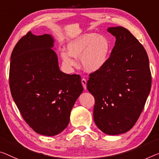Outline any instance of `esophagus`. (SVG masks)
Instances as JSON below:
<instances>
[{
    "mask_svg": "<svg viewBox=\"0 0 159 159\" xmlns=\"http://www.w3.org/2000/svg\"><path fill=\"white\" fill-rule=\"evenodd\" d=\"M81 82H82L83 88H84V89H87V80L85 79H82Z\"/></svg>",
    "mask_w": 159,
    "mask_h": 159,
    "instance_id": "obj_1",
    "label": "esophagus"
}]
</instances>
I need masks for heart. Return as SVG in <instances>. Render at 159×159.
Wrapping results in <instances>:
<instances>
[{"label": "heart", "mask_w": 159, "mask_h": 159, "mask_svg": "<svg viewBox=\"0 0 159 159\" xmlns=\"http://www.w3.org/2000/svg\"><path fill=\"white\" fill-rule=\"evenodd\" d=\"M67 52L62 51L61 58L65 66L76 65L73 57L80 58L83 70L93 73L104 67L109 60L111 44L106 36L95 33H85L73 39L67 44Z\"/></svg>", "instance_id": "b5f03b06"}]
</instances>
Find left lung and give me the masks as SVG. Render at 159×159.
<instances>
[{"label":"left lung","instance_id":"obj_1","mask_svg":"<svg viewBox=\"0 0 159 159\" xmlns=\"http://www.w3.org/2000/svg\"><path fill=\"white\" fill-rule=\"evenodd\" d=\"M107 31L116 38L107 64L89 75L88 91L95 99L94 121L102 132H127L138 120L151 91V75L145 49L123 27Z\"/></svg>","mask_w":159,"mask_h":159}]
</instances>
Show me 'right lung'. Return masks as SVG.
I'll list each match as a JSON object with an SVG mask.
<instances>
[{"label":"right lung","instance_id":"1","mask_svg":"<svg viewBox=\"0 0 159 159\" xmlns=\"http://www.w3.org/2000/svg\"><path fill=\"white\" fill-rule=\"evenodd\" d=\"M54 45L50 34L29 32L15 46L9 73L12 97L24 120L35 132L48 136L67 127L83 92L80 75L60 70Z\"/></svg>","mask_w":159,"mask_h":159}]
</instances>
